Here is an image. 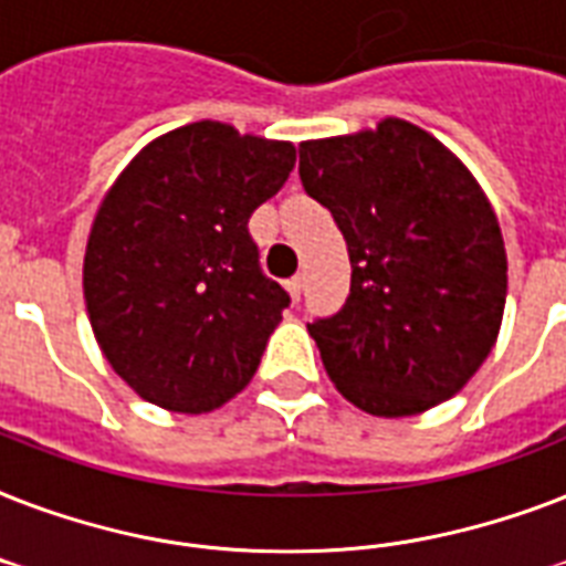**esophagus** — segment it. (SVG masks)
<instances>
[{"instance_id":"34e87169","label":"esophagus","mask_w":566,"mask_h":566,"mask_svg":"<svg viewBox=\"0 0 566 566\" xmlns=\"http://www.w3.org/2000/svg\"><path fill=\"white\" fill-rule=\"evenodd\" d=\"M287 291H291L293 302H300L302 291H305V279H302V275H293L291 282H287Z\"/></svg>"}]
</instances>
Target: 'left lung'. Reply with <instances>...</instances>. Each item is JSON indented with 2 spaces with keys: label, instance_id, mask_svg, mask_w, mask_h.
<instances>
[{
  "label": "left lung",
  "instance_id": "obj_1",
  "mask_svg": "<svg viewBox=\"0 0 566 566\" xmlns=\"http://www.w3.org/2000/svg\"><path fill=\"white\" fill-rule=\"evenodd\" d=\"M300 179L332 211L353 264L344 308L308 326L337 394L373 417L447 402L491 355L509 296L482 185L399 117L302 140Z\"/></svg>",
  "mask_w": 566,
  "mask_h": 566
}]
</instances>
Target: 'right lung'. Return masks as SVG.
I'll return each instance as SVG.
<instances>
[{
    "instance_id": "right-lung-1",
    "label": "right lung",
    "mask_w": 566,
    "mask_h": 566,
    "mask_svg": "<svg viewBox=\"0 0 566 566\" xmlns=\"http://www.w3.org/2000/svg\"><path fill=\"white\" fill-rule=\"evenodd\" d=\"M296 164L291 140L199 119L158 135L102 196L82 287L105 361L140 399L208 413L252 381L287 293L247 222Z\"/></svg>"
}]
</instances>
